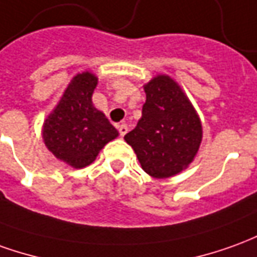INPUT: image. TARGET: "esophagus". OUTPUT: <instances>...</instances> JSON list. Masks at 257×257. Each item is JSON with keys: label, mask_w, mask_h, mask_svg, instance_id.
<instances>
[{"label": "esophagus", "mask_w": 257, "mask_h": 257, "mask_svg": "<svg viewBox=\"0 0 257 257\" xmlns=\"http://www.w3.org/2000/svg\"><path fill=\"white\" fill-rule=\"evenodd\" d=\"M118 131H119V135H121V138H123L126 132H128V126L125 125V123H121V125H118Z\"/></svg>", "instance_id": "obj_1"}]
</instances>
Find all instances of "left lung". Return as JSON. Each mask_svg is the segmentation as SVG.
<instances>
[{"label": "left lung", "mask_w": 257, "mask_h": 257, "mask_svg": "<svg viewBox=\"0 0 257 257\" xmlns=\"http://www.w3.org/2000/svg\"><path fill=\"white\" fill-rule=\"evenodd\" d=\"M142 118L125 142L134 149L143 171L164 179L186 170L203 138L202 121L182 87L160 73L143 86Z\"/></svg>", "instance_id": "8db88e82"}]
</instances>
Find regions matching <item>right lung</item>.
Instances as JSON below:
<instances>
[{
    "label": "right lung",
    "instance_id": "add662e5",
    "mask_svg": "<svg viewBox=\"0 0 257 257\" xmlns=\"http://www.w3.org/2000/svg\"><path fill=\"white\" fill-rule=\"evenodd\" d=\"M97 83L90 71L76 73L43 123L44 145L55 159L72 168L90 166L100 150L119 135L91 101Z\"/></svg>",
    "mask_w": 257,
    "mask_h": 257
}]
</instances>
